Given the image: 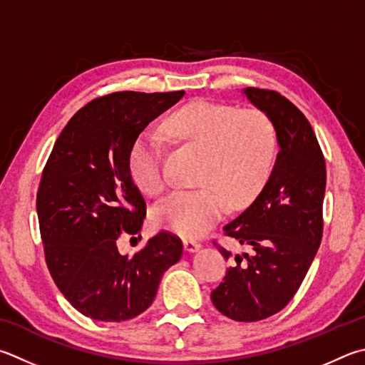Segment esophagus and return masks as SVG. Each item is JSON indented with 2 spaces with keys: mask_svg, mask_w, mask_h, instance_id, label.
<instances>
[{
  "mask_svg": "<svg viewBox=\"0 0 365 365\" xmlns=\"http://www.w3.org/2000/svg\"><path fill=\"white\" fill-rule=\"evenodd\" d=\"M183 247H185V250L190 252V254H193V252H197L202 246H201V242H197V241L185 240V241H183Z\"/></svg>",
  "mask_w": 365,
  "mask_h": 365,
  "instance_id": "esophagus-1",
  "label": "esophagus"
}]
</instances>
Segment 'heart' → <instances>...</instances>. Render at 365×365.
Masks as SVG:
<instances>
[{
    "instance_id": "obj_1",
    "label": "heart",
    "mask_w": 365,
    "mask_h": 365,
    "mask_svg": "<svg viewBox=\"0 0 365 365\" xmlns=\"http://www.w3.org/2000/svg\"><path fill=\"white\" fill-rule=\"evenodd\" d=\"M175 138L202 150L196 190L175 191L153 210V222L182 237H197L228 209L242 207L260 193L273 170L277 137L274 124L260 110H240L207 101L177 110L165 123ZM134 182L158 195L168 185L163 140L153 130L135 138L129 153Z\"/></svg>"
}]
</instances>
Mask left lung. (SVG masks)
Wrapping results in <instances>:
<instances>
[{"instance_id":"obj_1","label":"left lung","mask_w":365,"mask_h":365,"mask_svg":"<svg viewBox=\"0 0 365 365\" xmlns=\"http://www.w3.org/2000/svg\"><path fill=\"white\" fill-rule=\"evenodd\" d=\"M242 94L273 121L279 151L260 195L223 227L252 254L235 257L210 298L230 319L255 322L292 300L319 249L326 161L311 124L292 102L268 89L246 88ZM220 254L230 258L222 247Z\"/></svg>"}]
</instances>
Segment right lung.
<instances>
[{"instance_id":"1","label":"right lung","mask_w":365,"mask_h":365,"mask_svg":"<svg viewBox=\"0 0 365 365\" xmlns=\"http://www.w3.org/2000/svg\"><path fill=\"white\" fill-rule=\"evenodd\" d=\"M185 96L115 92L89 102L58 135L36 196L46 263L63 297L96 321L121 322L155 300L182 241L161 231L132 257L121 235H138L145 201L132 182L129 153L147 125Z\"/></svg>"}]
</instances>
